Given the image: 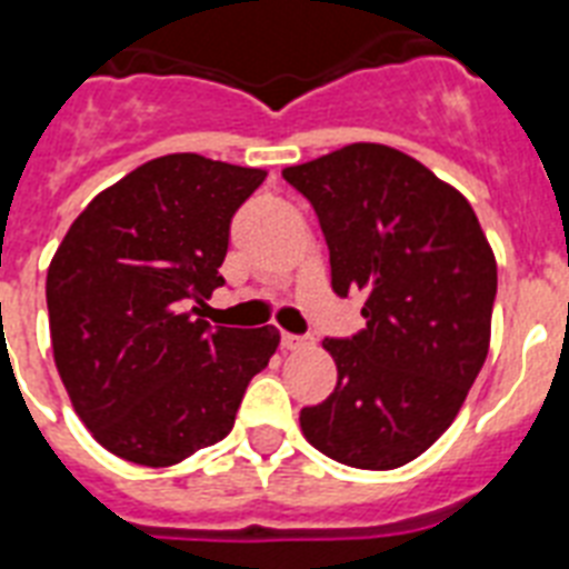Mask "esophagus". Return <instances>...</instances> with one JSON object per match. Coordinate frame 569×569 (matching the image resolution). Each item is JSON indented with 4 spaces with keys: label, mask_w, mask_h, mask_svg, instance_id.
<instances>
[{
    "label": "esophagus",
    "mask_w": 569,
    "mask_h": 569,
    "mask_svg": "<svg viewBox=\"0 0 569 569\" xmlns=\"http://www.w3.org/2000/svg\"><path fill=\"white\" fill-rule=\"evenodd\" d=\"M312 339L310 337H295V333H283V348L289 351H301V348H310Z\"/></svg>",
    "instance_id": "34e87169"
}]
</instances>
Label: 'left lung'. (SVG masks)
I'll list each match as a JSON object with an SVG mask.
<instances>
[{"mask_svg":"<svg viewBox=\"0 0 569 569\" xmlns=\"http://www.w3.org/2000/svg\"><path fill=\"white\" fill-rule=\"evenodd\" d=\"M283 177L319 214L333 292L366 295V330L321 342L337 389L303 407V437L346 467H405L455 422L485 366L493 248L467 197L396 147L348 144Z\"/></svg>","mask_w":569,"mask_h":569,"instance_id":"obj_1","label":"left lung"}]
</instances>
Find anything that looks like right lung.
I'll list each match as a JSON object with an SVG mask.
<instances>
[{"label": "right lung", "instance_id": "1", "mask_svg": "<svg viewBox=\"0 0 569 569\" xmlns=\"http://www.w3.org/2000/svg\"><path fill=\"white\" fill-rule=\"evenodd\" d=\"M262 180V168L159 156L93 197L58 244L47 271L52 357L111 455L173 467L223 440L280 346L274 325L200 319L223 283L232 212Z\"/></svg>", "mask_w": 569, "mask_h": 569}]
</instances>
